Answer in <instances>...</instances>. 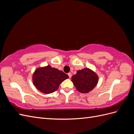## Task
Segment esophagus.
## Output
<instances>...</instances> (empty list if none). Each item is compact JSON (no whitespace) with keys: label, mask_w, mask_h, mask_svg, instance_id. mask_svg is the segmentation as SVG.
I'll return each instance as SVG.
<instances>
[{"label":"esophagus","mask_w":134,"mask_h":134,"mask_svg":"<svg viewBox=\"0 0 134 134\" xmlns=\"http://www.w3.org/2000/svg\"><path fill=\"white\" fill-rule=\"evenodd\" d=\"M68 75L69 77V78H71V74L70 73V72H69V73L68 74Z\"/></svg>","instance_id":"34e87169"}]
</instances>
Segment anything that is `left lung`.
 I'll list each match as a JSON object with an SVG mask.
<instances>
[{"mask_svg": "<svg viewBox=\"0 0 134 134\" xmlns=\"http://www.w3.org/2000/svg\"><path fill=\"white\" fill-rule=\"evenodd\" d=\"M71 78L76 90L82 93H87L92 91L96 86L98 80V76L88 68L78 70Z\"/></svg>", "mask_w": 134, "mask_h": 134, "instance_id": "8db88e82", "label": "left lung"}]
</instances>
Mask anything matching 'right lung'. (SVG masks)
<instances>
[{
  "mask_svg": "<svg viewBox=\"0 0 134 134\" xmlns=\"http://www.w3.org/2000/svg\"><path fill=\"white\" fill-rule=\"evenodd\" d=\"M69 76L62 71L48 65L37 69L33 75L34 84L44 94H50L58 90L60 84Z\"/></svg>",
  "mask_w": 134,
  "mask_h": 134,
  "instance_id": "right-lung-1",
  "label": "right lung"
}]
</instances>
